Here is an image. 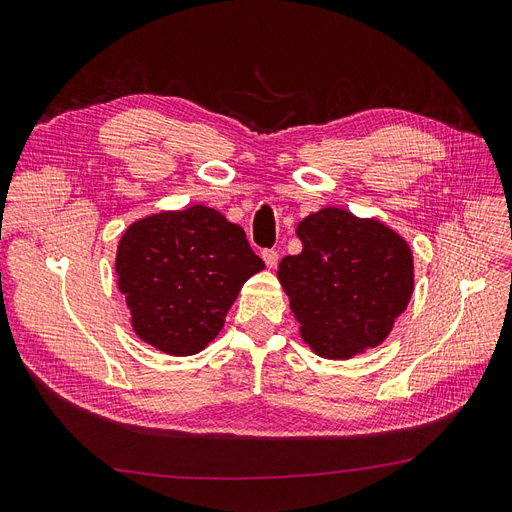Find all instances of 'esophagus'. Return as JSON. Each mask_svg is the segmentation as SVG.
<instances>
[{
    "label": "esophagus",
    "mask_w": 512,
    "mask_h": 512,
    "mask_svg": "<svg viewBox=\"0 0 512 512\" xmlns=\"http://www.w3.org/2000/svg\"><path fill=\"white\" fill-rule=\"evenodd\" d=\"M262 260H265V265L269 269H275L277 262H280V254H277L275 250H265V252H262Z\"/></svg>",
    "instance_id": "obj_1"
}]
</instances>
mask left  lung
I'll use <instances>...</instances> for the list:
<instances>
[{
	"label": "left lung",
	"instance_id": "1",
	"mask_svg": "<svg viewBox=\"0 0 512 512\" xmlns=\"http://www.w3.org/2000/svg\"><path fill=\"white\" fill-rule=\"evenodd\" d=\"M303 252L277 269L303 342L348 361L380 346L414 292L410 243L378 218L324 207L297 226Z\"/></svg>",
	"mask_w": 512,
	"mask_h": 512
}]
</instances>
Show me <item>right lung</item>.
Listing matches in <instances>:
<instances>
[{
	"instance_id": "1",
	"label": "right lung",
	"mask_w": 512,
	"mask_h": 512,
	"mask_svg": "<svg viewBox=\"0 0 512 512\" xmlns=\"http://www.w3.org/2000/svg\"><path fill=\"white\" fill-rule=\"evenodd\" d=\"M262 269L245 230L205 205L132 222L115 256L132 331L170 356L205 350L224 329L243 284Z\"/></svg>"
}]
</instances>
